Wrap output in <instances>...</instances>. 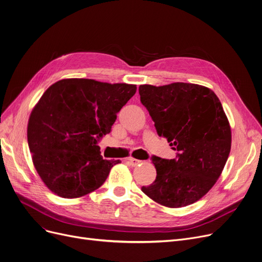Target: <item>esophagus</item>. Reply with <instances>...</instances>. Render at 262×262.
I'll return each instance as SVG.
<instances>
[{
    "instance_id": "1",
    "label": "esophagus",
    "mask_w": 262,
    "mask_h": 262,
    "mask_svg": "<svg viewBox=\"0 0 262 262\" xmlns=\"http://www.w3.org/2000/svg\"><path fill=\"white\" fill-rule=\"evenodd\" d=\"M128 160V162L132 164L133 167H136V166H138L139 163H141L142 161L141 160H138V159H135V158H128L127 159Z\"/></svg>"
}]
</instances>
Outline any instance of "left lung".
<instances>
[{
	"label": "left lung",
	"instance_id": "obj_1",
	"mask_svg": "<svg viewBox=\"0 0 262 262\" xmlns=\"http://www.w3.org/2000/svg\"><path fill=\"white\" fill-rule=\"evenodd\" d=\"M139 94L158 136L177 150L174 159L152 157L157 176L142 192L170 208L195 203L216 183L230 152L231 132L221 102L209 88L188 82L140 85Z\"/></svg>",
	"mask_w": 262,
	"mask_h": 262
}]
</instances>
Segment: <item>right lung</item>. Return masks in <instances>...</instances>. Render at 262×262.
Here are the masks:
<instances>
[{
	"instance_id": "1",
	"label": "right lung",
	"mask_w": 262,
	"mask_h": 262,
	"mask_svg": "<svg viewBox=\"0 0 262 262\" xmlns=\"http://www.w3.org/2000/svg\"><path fill=\"white\" fill-rule=\"evenodd\" d=\"M136 85L87 78L55 82L33 109L27 141L34 166L58 196L75 199L100 188L120 160L103 159L98 142L112 132L117 114Z\"/></svg>"
}]
</instances>
